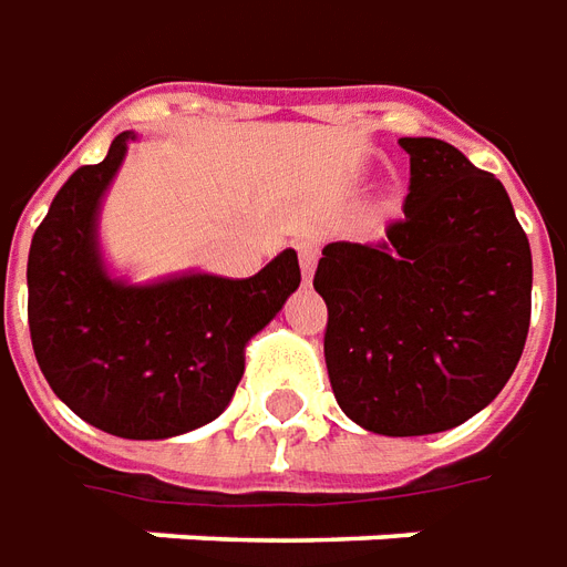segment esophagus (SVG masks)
I'll use <instances>...</instances> for the list:
<instances>
[{"label":"esophagus","instance_id":"esophagus-1","mask_svg":"<svg viewBox=\"0 0 567 567\" xmlns=\"http://www.w3.org/2000/svg\"><path fill=\"white\" fill-rule=\"evenodd\" d=\"M296 252H299V265H302V275L305 280L315 275L317 259H320V247H317L315 240H299L296 244Z\"/></svg>","mask_w":567,"mask_h":567}]
</instances>
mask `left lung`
I'll list each match as a JSON object with an SVG mask.
<instances>
[{
  "instance_id": "8db88e82",
  "label": "left lung",
  "mask_w": 567,
  "mask_h": 567,
  "mask_svg": "<svg viewBox=\"0 0 567 567\" xmlns=\"http://www.w3.org/2000/svg\"><path fill=\"white\" fill-rule=\"evenodd\" d=\"M409 195L379 244L317 262L329 381L384 436L457 427L495 400L532 323V247L507 188L443 140L403 136Z\"/></svg>"
}]
</instances>
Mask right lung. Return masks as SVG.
<instances>
[{
    "label": "right lung",
    "mask_w": 567,
    "mask_h": 567,
    "mask_svg": "<svg viewBox=\"0 0 567 567\" xmlns=\"http://www.w3.org/2000/svg\"><path fill=\"white\" fill-rule=\"evenodd\" d=\"M127 140L115 136L110 155L79 167L51 200L27 262V317L42 375L79 419L124 440H164L223 415L244 375V344L302 271L296 250H284L247 280L124 287L106 277L94 216Z\"/></svg>",
    "instance_id": "obj_1"
}]
</instances>
